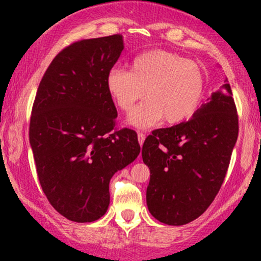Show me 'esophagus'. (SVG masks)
Listing matches in <instances>:
<instances>
[{"label": "esophagus", "mask_w": 261, "mask_h": 261, "mask_svg": "<svg viewBox=\"0 0 261 261\" xmlns=\"http://www.w3.org/2000/svg\"><path fill=\"white\" fill-rule=\"evenodd\" d=\"M137 139H139V143L141 146L143 145V141H145V134L143 133H137Z\"/></svg>", "instance_id": "34e87169"}]
</instances>
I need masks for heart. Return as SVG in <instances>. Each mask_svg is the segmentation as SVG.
<instances>
[{"label": "heart", "mask_w": 261, "mask_h": 261, "mask_svg": "<svg viewBox=\"0 0 261 261\" xmlns=\"http://www.w3.org/2000/svg\"><path fill=\"white\" fill-rule=\"evenodd\" d=\"M107 89L122 112H130L128 122L136 127L153 126L164 118L168 124L190 119L201 104L205 76L200 66L168 50H149L133 60L131 70L112 67L107 73Z\"/></svg>", "instance_id": "1"}]
</instances>
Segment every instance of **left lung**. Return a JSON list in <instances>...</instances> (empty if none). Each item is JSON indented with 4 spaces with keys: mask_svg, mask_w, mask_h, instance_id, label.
<instances>
[{
    "mask_svg": "<svg viewBox=\"0 0 261 261\" xmlns=\"http://www.w3.org/2000/svg\"><path fill=\"white\" fill-rule=\"evenodd\" d=\"M238 130L232 89L224 83L193 119L152 131L142 160L151 170L146 200L155 220L181 226L207 210L224 180Z\"/></svg>",
    "mask_w": 261,
    "mask_h": 261,
    "instance_id": "left-lung-1",
    "label": "left lung"
}]
</instances>
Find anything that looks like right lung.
I'll use <instances>...</instances> for the list:
<instances>
[{
	"mask_svg": "<svg viewBox=\"0 0 261 261\" xmlns=\"http://www.w3.org/2000/svg\"><path fill=\"white\" fill-rule=\"evenodd\" d=\"M124 49L120 34L85 39L61 50L38 87L29 141L45 196L73 222L107 212L109 181L140 153L137 134L115 128L107 73Z\"/></svg>",
	"mask_w": 261,
	"mask_h": 261,
	"instance_id": "right-lung-1",
	"label": "right lung"
}]
</instances>
